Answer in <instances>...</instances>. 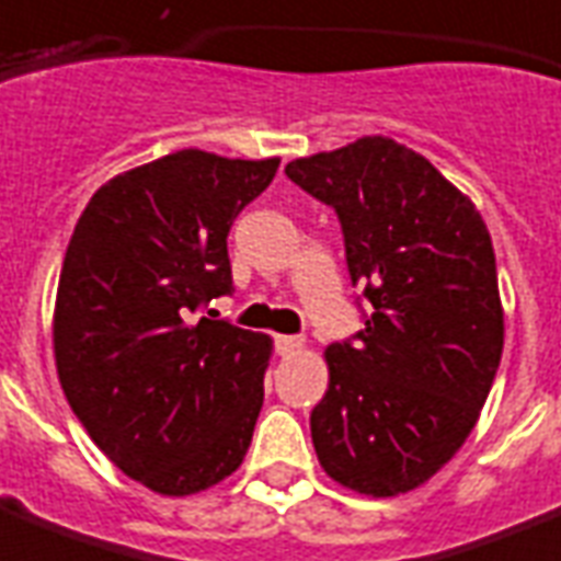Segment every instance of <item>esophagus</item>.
Segmentation results:
<instances>
[{"label": "esophagus", "mask_w": 561, "mask_h": 561, "mask_svg": "<svg viewBox=\"0 0 561 561\" xmlns=\"http://www.w3.org/2000/svg\"><path fill=\"white\" fill-rule=\"evenodd\" d=\"M275 350L277 355H284V358H289V355L300 353L304 350V337L298 335H277L275 337Z\"/></svg>", "instance_id": "1"}]
</instances>
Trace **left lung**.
I'll list each match as a JSON object with an SVG mask.
<instances>
[{
  "instance_id": "8db88e82",
  "label": "left lung",
  "mask_w": 561,
  "mask_h": 561,
  "mask_svg": "<svg viewBox=\"0 0 561 561\" xmlns=\"http://www.w3.org/2000/svg\"><path fill=\"white\" fill-rule=\"evenodd\" d=\"M286 178L335 208L369 304L364 330L327 346L314 453L337 484L398 496L456 456L496 378L504 314L490 231L427 157L390 137L291 160Z\"/></svg>"
}]
</instances>
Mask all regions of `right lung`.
<instances>
[{"instance_id": "obj_1", "label": "right lung", "mask_w": 561, "mask_h": 561, "mask_svg": "<svg viewBox=\"0 0 561 561\" xmlns=\"http://www.w3.org/2000/svg\"><path fill=\"white\" fill-rule=\"evenodd\" d=\"M277 165L201 148L137 165L96 188L65 252L54 309L65 398L96 447L163 496L224 481L252 444L272 341L194 314L231 291V220Z\"/></svg>"}]
</instances>
